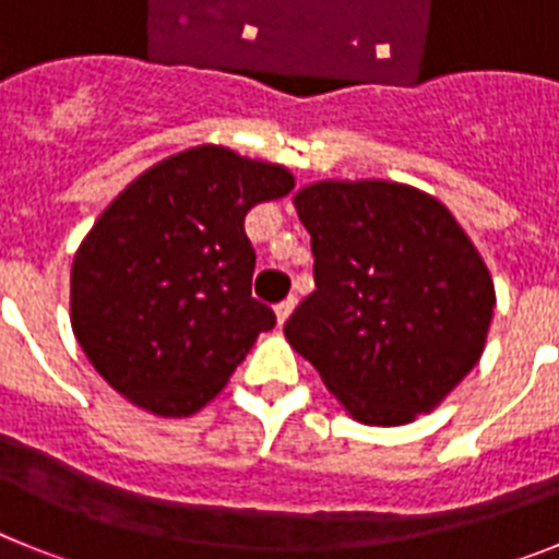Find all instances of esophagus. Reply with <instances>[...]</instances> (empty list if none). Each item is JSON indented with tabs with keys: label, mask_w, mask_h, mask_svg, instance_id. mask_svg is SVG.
<instances>
[{
	"label": "esophagus",
	"mask_w": 559,
	"mask_h": 559,
	"mask_svg": "<svg viewBox=\"0 0 559 559\" xmlns=\"http://www.w3.org/2000/svg\"><path fill=\"white\" fill-rule=\"evenodd\" d=\"M294 308H296V299L294 296H288V299H285V302H280L274 308V313H276V324H285V319H288L290 313H294Z\"/></svg>",
	"instance_id": "esophagus-1"
}]
</instances>
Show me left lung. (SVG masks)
Returning <instances> with one entry per match:
<instances>
[{"label":"left lung","mask_w":559,"mask_h":559,"mask_svg":"<svg viewBox=\"0 0 559 559\" xmlns=\"http://www.w3.org/2000/svg\"><path fill=\"white\" fill-rule=\"evenodd\" d=\"M316 290L285 322L341 408L406 426L445 403L478 364L496 285L451 210L386 179H324L294 195Z\"/></svg>","instance_id":"obj_1"}]
</instances>
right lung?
Masks as SVG:
<instances>
[{
    "instance_id": "right-lung-1",
    "label": "right lung",
    "mask_w": 559,
    "mask_h": 559,
    "mask_svg": "<svg viewBox=\"0 0 559 559\" xmlns=\"http://www.w3.org/2000/svg\"><path fill=\"white\" fill-rule=\"evenodd\" d=\"M294 190L288 167L199 145L147 167L72 260L69 322L114 392L190 417L229 383L274 310L251 299L246 212Z\"/></svg>"
}]
</instances>
